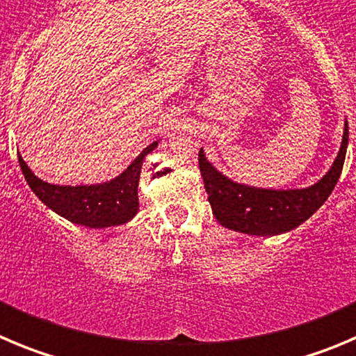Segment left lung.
I'll list each match as a JSON object with an SVG mask.
<instances>
[{
	"label": "left lung",
	"instance_id": "obj_1",
	"mask_svg": "<svg viewBox=\"0 0 356 356\" xmlns=\"http://www.w3.org/2000/svg\"><path fill=\"white\" fill-rule=\"evenodd\" d=\"M348 147V121L343 142L330 170L316 182L302 189H265L235 182L223 175L198 152L202 177L212 214L225 228L258 237L286 234L309 219L325 204L343 172Z\"/></svg>",
	"mask_w": 356,
	"mask_h": 356
}]
</instances>
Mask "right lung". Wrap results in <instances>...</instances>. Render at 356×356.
I'll list each match as a JSON object with an SVG mask.
<instances>
[{"instance_id":"obj_1","label":"right lung","mask_w":356,"mask_h":356,"mask_svg":"<svg viewBox=\"0 0 356 356\" xmlns=\"http://www.w3.org/2000/svg\"><path fill=\"white\" fill-rule=\"evenodd\" d=\"M156 147L158 142H152L122 174L112 181L91 186L51 184L36 177L22 156H19V165L33 193L56 214L82 227H118L128 223L138 212V179L142 161Z\"/></svg>"}]
</instances>
